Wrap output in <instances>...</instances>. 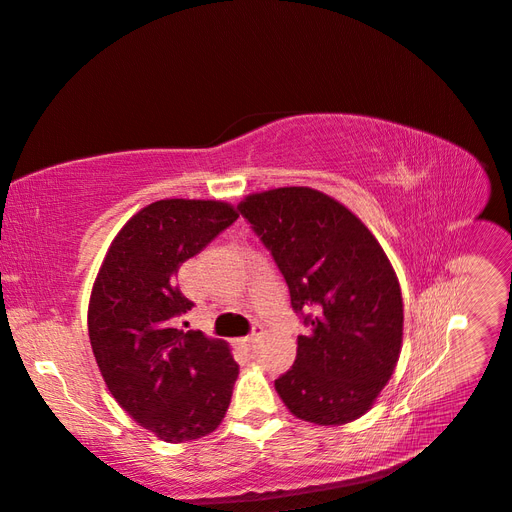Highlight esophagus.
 I'll return each instance as SVG.
<instances>
[{
	"instance_id": "1",
	"label": "esophagus",
	"mask_w": 512,
	"mask_h": 512,
	"mask_svg": "<svg viewBox=\"0 0 512 512\" xmlns=\"http://www.w3.org/2000/svg\"><path fill=\"white\" fill-rule=\"evenodd\" d=\"M261 337H264V328H261V326H255V328H253V332L248 334V337H242L238 343H240V347H244V349H253V347H255V343H257Z\"/></svg>"
}]
</instances>
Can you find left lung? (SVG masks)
<instances>
[{"mask_svg":"<svg viewBox=\"0 0 512 512\" xmlns=\"http://www.w3.org/2000/svg\"><path fill=\"white\" fill-rule=\"evenodd\" d=\"M238 210L309 328L294 367L274 382L287 410L321 427L367 414L403 341L401 287L384 248L354 212L309 186L248 195Z\"/></svg>","mask_w":512,"mask_h":512,"instance_id":"left-lung-1","label":"left lung"}]
</instances>
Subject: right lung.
<instances>
[{"label":"right lung","mask_w":512,"mask_h":512,"mask_svg":"<svg viewBox=\"0 0 512 512\" xmlns=\"http://www.w3.org/2000/svg\"><path fill=\"white\" fill-rule=\"evenodd\" d=\"M238 218L225 201L160 199L113 238L92 287L87 330L102 379L143 429L171 444L221 425L238 364L225 341L182 330L193 309L178 270Z\"/></svg>","instance_id":"1"}]
</instances>
